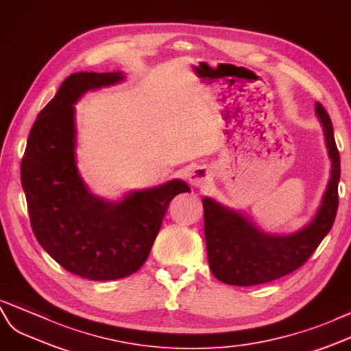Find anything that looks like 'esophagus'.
<instances>
[{
    "instance_id": "1",
    "label": "esophagus",
    "mask_w": 351,
    "mask_h": 351,
    "mask_svg": "<svg viewBox=\"0 0 351 351\" xmlns=\"http://www.w3.org/2000/svg\"><path fill=\"white\" fill-rule=\"evenodd\" d=\"M188 182L194 188H206L212 182V172L206 167H194L188 175Z\"/></svg>"
}]
</instances>
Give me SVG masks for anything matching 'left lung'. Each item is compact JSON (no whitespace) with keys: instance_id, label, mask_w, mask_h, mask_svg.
<instances>
[{"instance_id":"8db88e82","label":"left lung","mask_w":351,"mask_h":351,"mask_svg":"<svg viewBox=\"0 0 351 351\" xmlns=\"http://www.w3.org/2000/svg\"><path fill=\"white\" fill-rule=\"evenodd\" d=\"M328 157L329 179L313 218L291 234H273L259 228L247 215L203 197L204 237L209 268L218 280L252 286L276 280L300 268L330 231L338 209L339 152L328 112L316 102Z\"/></svg>"}]
</instances>
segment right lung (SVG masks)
I'll return each mask as SVG.
<instances>
[{
    "mask_svg": "<svg viewBox=\"0 0 351 351\" xmlns=\"http://www.w3.org/2000/svg\"><path fill=\"white\" fill-rule=\"evenodd\" d=\"M119 73H75L34 123L21 179L38 243L66 271L88 280L128 277L147 261L182 179L124 193L117 200L88 190L77 166L75 105L87 92L120 84Z\"/></svg>",
    "mask_w": 351,
    "mask_h": 351,
    "instance_id": "1",
    "label": "right lung"
}]
</instances>
